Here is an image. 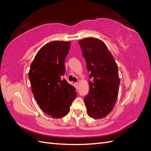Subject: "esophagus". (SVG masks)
<instances>
[{"label": "esophagus", "mask_w": 151, "mask_h": 151, "mask_svg": "<svg viewBox=\"0 0 151 151\" xmlns=\"http://www.w3.org/2000/svg\"><path fill=\"white\" fill-rule=\"evenodd\" d=\"M75 87H76V89H78V82H76V83H75Z\"/></svg>", "instance_id": "obj_1"}]
</instances>
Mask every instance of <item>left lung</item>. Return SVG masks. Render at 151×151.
<instances>
[{
    "instance_id": "1",
    "label": "left lung",
    "mask_w": 151,
    "mask_h": 151,
    "mask_svg": "<svg viewBox=\"0 0 151 151\" xmlns=\"http://www.w3.org/2000/svg\"><path fill=\"white\" fill-rule=\"evenodd\" d=\"M87 69L91 72L89 92L84 98L87 113L100 119L111 113L118 99L120 78L116 62L102 40L86 38L78 41Z\"/></svg>"
}]
</instances>
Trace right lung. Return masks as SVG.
<instances>
[{
	"mask_svg": "<svg viewBox=\"0 0 151 151\" xmlns=\"http://www.w3.org/2000/svg\"><path fill=\"white\" fill-rule=\"evenodd\" d=\"M70 45V42L64 41L44 45L35 57L28 74L38 106L54 118L67 115L76 96L75 87L63 79Z\"/></svg>",
	"mask_w": 151,
	"mask_h": 151,
	"instance_id": "1",
	"label": "right lung"
}]
</instances>
